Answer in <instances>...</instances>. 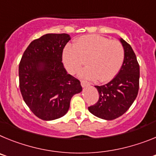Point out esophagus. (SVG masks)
<instances>
[{
    "instance_id": "obj_1",
    "label": "esophagus",
    "mask_w": 156,
    "mask_h": 156,
    "mask_svg": "<svg viewBox=\"0 0 156 156\" xmlns=\"http://www.w3.org/2000/svg\"><path fill=\"white\" fill-rule=\"evenodd\" d=\"M81 86H82L83 87H86L90 86V83L87 82V81L82 80V81H81Z\"/></svg>"
}]
</instances>
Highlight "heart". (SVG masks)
Here are the masks:
<instances>
[{
    "mask_svg": "<svg viewBox=\"0 0 156 156\" xmlns=\"http://www.w3.org/2000/svg\"><path fill=\"white\" fill-rule=\"evenodd\" d=\"M125 58L124 48L119 41H110L100 35H85L76 40L73 46H66L63 62L71 74L83 65L88 66L80 72V76L100 82L112 80L119 73Z\"/></svg>",
    "mask_w": 156,
    "mask_h": 156,
    "instance_id": "obj_1",
    "label": "heart"
}]
</instances>
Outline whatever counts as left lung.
I'll list each match as a JSON object with an SVG mask.
<instances>
[{
  "label": "left lung",
  "instance_id": "obj_1",
  "mask_svg": "<svg viewBox=\"0 0 156 156\" xmlns=\"http://www.w3.org/2000/svg\"><path fill=\"white\" fill-rule=\"evenodd\" d=\"M124 48V62L117 74L109 83L95 86L99 99L88 107L90 113L106 120H112L126 112L136 99L139 90L140 66L131 46L119 39Z\"/></svg>",
  "mask_w": 156,
  "mask_h": 156
}]
</instances>
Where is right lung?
Listing matches in <instances>:
<instances>
[{
  "label": "right lung",
  "instance_id": "right-lung-1",
  "mask_svg": "<svg viewBox=\"0 0 156 156\" xmlns=\"http://www.w3.org/2000/svg\"><path fill=\"white\" fill-rule=\"evenodd\" d=\"M69 41V34H45L30 43L19 63L23 100L43 120L66 115L72 97L82 91L79 80L67 73L62 62L63 49Z\"/></svg>",
  "mask_w": 156,
  "mask_h": 156
}]
</instances>
